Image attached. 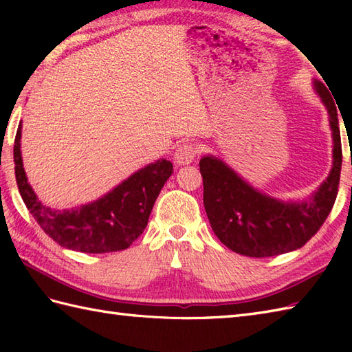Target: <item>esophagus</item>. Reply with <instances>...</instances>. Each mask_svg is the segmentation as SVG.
Returning <instances> with one entry per match:
<instances>
[{"mask_svg": "<svg viewBox=\"0 0 352 352\" xmlns=\"http://www.w3.org/2000/svg\"><path fill=\"white\" fill-rule=\"evenodd\" d=\"M199 153V149L195 144H182L178 145V148L175 149V154H174V159L178 164H189L193 160L197 159V155Z\"/></svg>", "mask_w": 352, "mask_h": 352, "instance_id": "esophagus-1", "label": "esophagus"}]
</instances>
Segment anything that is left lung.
Masks as SVG:
<instances>
[{"mask_svg": "<svg viewBox=\"0 0 352 352\" xmlns=\"http://www.w3.org/2000/svg\"><path fill=\"white\" fill-rule=\"evenodd\" d=\"M316 89L330 113L333 130V169L309 203H281L254 190L227 164L203 157L199 172L204 207L219 241L246 257H274L301 248L324 226L338 197L342 169V142L338 107L322 83Z\"/></svg>", "mask_w": 352, "mask_h": 352, "instance_id": "8db88e82", "label": "left lung"}]
</instances>
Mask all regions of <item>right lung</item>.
Wrapping results in <instances>:
<instances>
[{"instance_id":"right-lung-1","label":"right lung","mask_w":352,"mask_h":352,"mask_svg":"<svg viewBox=\"0 0 352 352\" xmlns=\"http://www.w3.org/2000/svg\"><path fill=\"white\" fill-rule=\"evenodd\" d=\"M21 125L13 146L14 175L22 199L34 221L63 248L102 254L126 250L144 233L149 213L174 166L168 160L148 164L106 197L74 210L43 206L30 188L21 157Z\"/></svg>"}]
</instances>
